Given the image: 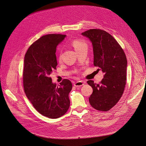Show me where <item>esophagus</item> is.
<instances>
[{"instance_id":"esophagus-1","label":"esophagus","mask_w":146,"mask_h":146,"mask_svg":"<svg viewBox=\"0 0 146 146\" xmlns=\"http://www.w3.org/2000/svg\"><path fill=\"white\" fill-rule=\"evenodd\" d=\"M85 84V82L82 81V80H80V81H78V82L74 83V85L75 87H79V86H83Z\"/></svg>"}]
</instances>
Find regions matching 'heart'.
I'll use <instances>...</instances> for the list:
<instances>
[{"mask_svg": "<svg viewBox=\"0 0 146 146\" xmlns=\"http://www.w3.org/2000/svg\"><path fill=\"white\" fill-rule=\"evenodd\" d=\"M71 44H72V46L74 47V48H75L76 52H78L80 50H82V48H87L86 43L85 41H84L82 40H80V39H75V40H72V42H71ZM58 60H59V61H61V55L59 56Z\"/></svg>", "mask_w": 146, "mask_h": 146, "instance_id": "obj_1", "label": "heart"}]
</instances>
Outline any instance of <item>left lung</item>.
Returning a JSON list of instances; mask_svg holds the SVG:
<instances>
[{"instance_id": "left-lung-1", "label": "left lung", "mask_w": 146, "mask_h": 146, "mask_svg": "<svg viewBox=\"0 0 146 146\" xmlns=\"http://www.w3.org/2000/svg\"><path fill=\"white\" fill-rule=\"evenodd\" d=\"M82 35L92 43L94 66L98 67V70L104 74L99 84L88 80L87 83L93 88L89 98L90 104L97 110L109 111L123 93L126 80V55L115 39L104 30L91 29Z\"/></svg>"}]
</instances>
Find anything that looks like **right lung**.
<instances>
[{
    "mask_svg": "<svg viewBox=\"0 0 146 146\" xmlns=\"http://www.w3.org/2000/svg\"><path fill=\"white\" fill-rule=\"evenodd\" d=\"M66 36H42L28 48L24 61L23 86L27 98L40 114L52 119L64 115L70 106L71 82L64 79L57 85L50 76L57 66V46Z\"/></svg>",
    "mask_w": 146,
    "mask_h": 146,
    "instance_id": "right-lung-1",
    "label": "right lung"
}]
</instances>
